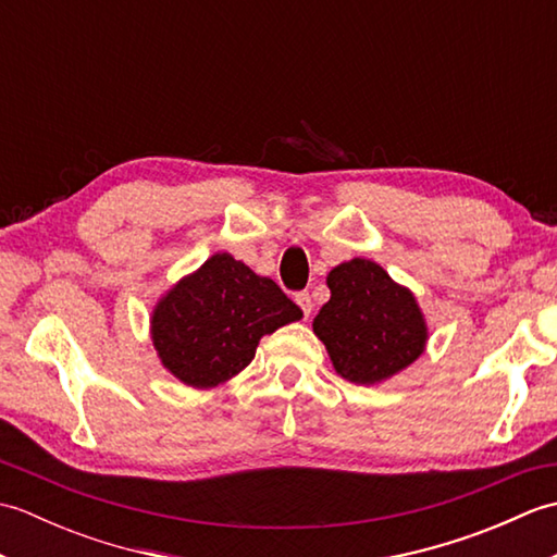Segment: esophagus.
I'll return each mask as SVG.
<instances>
[{"label": "esophagus", "mask_w": 557, "mask_h": 557, "mask_svg": "<svg viewBox=\"0 0 557 557\" xmlns=\"http://www.w3.org/2000/svg\"><path fill=\"white\" fill-rule=\"evenodd\" d=\"M297 304L301 306V311H304V315H306V318H309V315H311V309H313L311 294H309V292H299V294H297Z\"/></svg>", "instance_id": "obj_1"}]
</instances>
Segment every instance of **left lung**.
<instances>
[{"label":"left lung","instance_id":"left-lung-1","mask_svg":"<svg viewBox=\"0 0 557 557\" xmlns=\"http://www.w3.org/2000/svg\"><path fill=\"white\" fill-rule=\"evenodd\" d=\"M330 301L313 318L335 371L373 385L407 369L425 347V321L413 294L366 258L330 270Z\"/></svg>","mask_w":557,"mask_h":557}]
</instances>
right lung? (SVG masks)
Listing matches in <instances>:
<instances>
[{"mask_svg": "<svg viewBox=\"0 0 557 557\" xmlns=\"http://www.w3.org/2000/svg\"><path fill=\"white\" fill-rule=\"evenodd\" d=\"M304 311L270 277L215 253L152 311V345L164 369L191 387H215L244 371L263 335Z\"/></svg>", "mask_w": 557, "mask_h": 557, "instance_id": "obj_1", "label": "right lung"}]
</instances>
